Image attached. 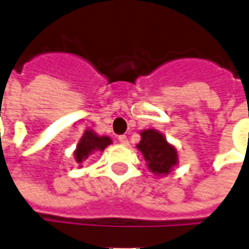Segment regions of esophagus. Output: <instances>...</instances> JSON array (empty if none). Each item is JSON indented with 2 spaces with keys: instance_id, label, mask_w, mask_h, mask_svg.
<instances>
[{
  "instance_id": "esophagus-1",
  "label": "esophagus",
  "mask_w": 249,
  "mask_h": 249,
  "mask_svg": "<svg viewBox=\"0 0 249 249\" xmlns=\"http://www.w3.org/2000/svg\"><path fill=\"white\" fill-rule=\"evenodd\" d=\"M119 142L123 144V145H126L128 144V137L125 136V135H121V136H119Z\"/></svg>"
}]
</instances>
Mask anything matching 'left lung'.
Here are the masks:
<instances>
[{
    "instance_id": "obj_1",
    "label": "left lung",
    "mask_w": 249,
    "mask_h": 249,
    "mask_svg": "<svg viewBox=\"0 0 249 249\" xmlns=\"http://www.w3.org/2000/svg\"><path fill=\"white\" fill-rule=\"evenodd\" d=\"M137 149L144 156L148 168L156 175H166L178 163V154L174 145L168 144L164 136L155 129L142 130Z\"/></svg>"
}]
</instances>
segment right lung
Here are the masks:
<instances>
[{
  "label": "right lung",
  "instance_id": "add662e5",
  "mask_svg": "<svg viewBox=\"0 0 249 249\" xmlns=\"http://www.w3.org/2000/svg\"><path fill=\"white\" fill-rule=\"evenodd\" d=\"M112 142L110 137L107 136H98L95 135L93 130H85L83 136L76 145L75 155L76 163H82L83 160L88 159L89 155H91L94 151H104L107 145Z\"/></svg>",
  "mask_w": 249,
  "mask_h": 249
}]
</instances>
